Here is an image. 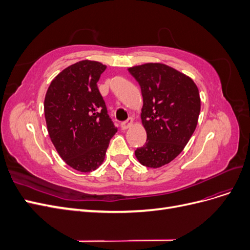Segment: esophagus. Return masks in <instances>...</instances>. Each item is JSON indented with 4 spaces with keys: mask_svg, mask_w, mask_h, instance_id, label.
I'll return each instance as SVG.
<instances>
[{
    "mask_svg": "<svg viewBox=\"0 0 250 250\" xmlns=\"http://www.w3.org/2000/svg\"><path fill=\"white\" fill-rule=\"evenodd\" d=\"M132 123H133V119L132 118H128L126 121H124V122L121 123V127H122V129L126 130V129H128V128H129L132 125Z\"/></svg>",
    "mask_w": 250,
    "mask_h": 250,
    "instance_id": "obj_1",
    "label": "esophagus"
}]
</instances>
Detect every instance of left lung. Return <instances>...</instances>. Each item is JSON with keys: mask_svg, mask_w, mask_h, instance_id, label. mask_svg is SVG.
Masks as SVG:
<instances>
[{"mask_svg": "<svg viewBox=\"0 0 250 250\" xmlns=\"http://www.w3.org/2000/svg\"><path fill=\"white\" fill-rule=\"evenodd\" d=\"M128 71L141 86V118L147 132L145 145L134 154L143 166L160 168L184 150L196 129L198 88L190 77L163 63H145Z\"/></svg>", "mask_w": 250, "mask_h": 250, "instance_id": "1", "label": "left lung"}]
</instances>
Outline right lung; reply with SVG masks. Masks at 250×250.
<instances>
[{
  "instance_id": "1",
  "label": "right lung",
  "mask_w": 250,
  "mask_h": 250,
  "mask_svg": "<svg viewBox=\"0 0 250 250\" xmlns=\"http://www.w3.org/2000/svg\"><path fill=\"white\" fill-rule=\"evenodd\" d=\"M106 65L81 60L52 80L44 117L58 154L73 169L92 172L103 163L117 128L97 86Z\"/></svg>"
}]
</instances>
